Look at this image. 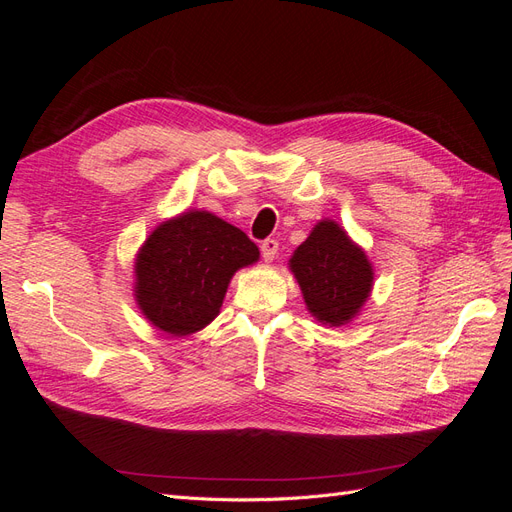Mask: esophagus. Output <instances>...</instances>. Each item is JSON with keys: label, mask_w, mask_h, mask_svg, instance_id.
<instances>
[{"label": "esophagus", "mask_w": 512, "mask_h": 512, "mask_svg": "<svg viewBox=\"0 0 512 512\" xmlns=\"http://www.w3.org/2000/svg\"><path fill=\"white\" fill-rule=\"evenodd\" d=\"M277 250H280V243L277 239H265L260 243V254L265 258V262H271L277 256Z\"/></svg>", "instance_id": "obj_1"}]
</instances>
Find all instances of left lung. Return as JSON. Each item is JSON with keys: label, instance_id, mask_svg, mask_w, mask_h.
<instances>
[{"label": "left lung", "instance_id": "left-lung-1", "mask_svg": "<svg viewBox=\"0 0 512 512\" xmlns=\"http://www.w3.org/2000/svg\"><path fill=\"white\" fill-rule=\"evenodd\" d=\"M312 316L320 322H348L365 303L374 282L369 260L335 222H320L290 258Z\"/></svg>", "mask_w": 512, "mask_h": 512}]
</instances>
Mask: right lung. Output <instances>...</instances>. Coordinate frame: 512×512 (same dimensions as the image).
I'll use <instances>...</instances> for the list:
<instances>
[{"label":"right lung","instance_id":"obj_1","mask_svg":"<svg viewBox=\"0 0 512 512\" xmlns=\"http://www.w3.org/2000/svg\"><path fill=\"white\" fill-rule=\"evenodd\" d=\"M258 260L243 230L188 211L151 232L136 258V301L170 335H190L220 314L230 277Z\"/></svg>","mask_w":512,"mask_h":512}]
</instances>
